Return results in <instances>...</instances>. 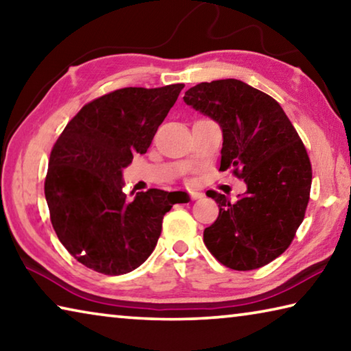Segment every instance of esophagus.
<instances>
[{
    "mask_svg": "<svg viewBox=\"0 0 351 351\" xmlns=\"http://www.w3.org/2000/svg\"><path fill=\"white\" fill-rule=\"evenodd\" d=\"M189 195H190V198H192L193 201H197V199H201L204 197L203 193L201 192H197V190H189Z\"/></svg>",
    "mask_w": 351,
    "mask_h": 351,
    "instance_id": "34e87169",
    "label": "esophagus"
}]
</instances>
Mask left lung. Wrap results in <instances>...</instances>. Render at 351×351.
Listing matches in <instances>:
<instances>
[{
	"label": "left lung",
	"instance_id": "1",
	"mask_svg": "<svg viewBox=\"0 0 351 351\" xmlns=\"http://www.w3.org/2000/svg\"><path fill=\"white\" fill-rule=\"evenodd\" d=\"M182 99L218 123L219 170L234 169L247 187L237 203L207 193L219 215L204 229L206 246L230 269L261 268L287 251L304 221L313 176L305 147L282 106L241 80L199 83Z\"/></svg>",
	"mask_w": 351,
	"mask_h": 351
}]
</instances>
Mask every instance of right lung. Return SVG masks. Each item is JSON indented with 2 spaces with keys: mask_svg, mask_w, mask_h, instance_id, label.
Wrapping results in <instances>:
<instances>
[{
  "mask_svg": "<svg viewBox=\"0 0 351 351\" xmlns=\"http://www.w3.org/2000/svg\"><path fill=\"white\" fill-rule=\"evenodd\" d=\"M184 88H122L86 104L52 148L45 197L54 230L73 257L121 276L150 257L176 192L150 189L128 199L122 171L147 153Z\"/></svg>",
  "mask_w": 351,
  "mask_h": 351,
  "instance_id": "1",
  "label": "right lung"
}]
</instances>
